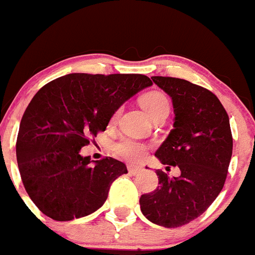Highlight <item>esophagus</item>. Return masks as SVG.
I'll return each instance as SVG.
<instances>
[{
  "label": "esophagus",
  "mask_w": 255,
  "mask_h": 255,
  "mask_svg": "<svg viewBox=\"0 0 255 255\" xmlns=\"http://www.w3.org/2000/svg\"><path fill=\"white\" fill-rule=\"evenodd\" d=\"M128 171H129V174L136 175L140 172L141 167H138V166H133V164H129V166H128Z\"/></svg>",
  "instance_id": "34e87169"
}]
</instances>
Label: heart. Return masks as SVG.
Wrapping results in <instances>:
<instances>
[{"label": "heart", "mask_w": 255, "mask_h": 255, "mask_svg": "<svg viewBox=\"0 0 255 255\" xmlns=\"http://www.w3.org/2000/svg\"><path fill=\"white\" fill-rule=\"evenodd\" d=\"M140 102L141 106L146 110V113L151 118L157 117V115L162 114V113H167L168 114V111H170L168 100L160 92H149V93L141 97ZM118 114H119V110L115 111V114L113 115V121L117 119ZM146 145L129 137L122 138V140H119L114 145L115 154L124 158V159L131 160V162H140L141 159H144V157L146 155Z\"/></svg>", "instance_id": "obj_1"}]
</instances>
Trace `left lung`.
<instances>
[{
    "label": "left lung",
    "instance_id": "obj_1",
    "mask_svg": "<svg viewBox=\"0 0 255 255\" xmlns=\"http://www.w3.org/2000/svg\"><path fill=\"white\" fill-rule=\"evenodd\" d=\"M174 106V129L155 151L180 176L157 170L159 185L140 197L141 211L151 223L175 228L198 218L223 189L232 157L230 118L219 98L184 79L153 76Z\"/></svg>",
    "mask_w": 255,
    "mask_h": 255
}]
</instances>
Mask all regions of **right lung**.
I'll use <instances>...</instances> for the list:
<instances>
[{
	"instance_id": "add662e5",
	"label": "right lung",
	"mask_w": 255,
	"mask_h": 255,
	"mask_svg": "<svg viewBox=\"0 0 255 255\" xmlns=\"http://www.w3.org/2000/svg\"><path fill=\"white\" fill-rule=\"evenodd\" d=\"M140 74H68L40 89L25 109L16 138L23 185L46 217L59 222L87 217L108 198L121 160H91L80 149L105 131L132 96L150 87Z\"/></svg>"
}]
</instances>
